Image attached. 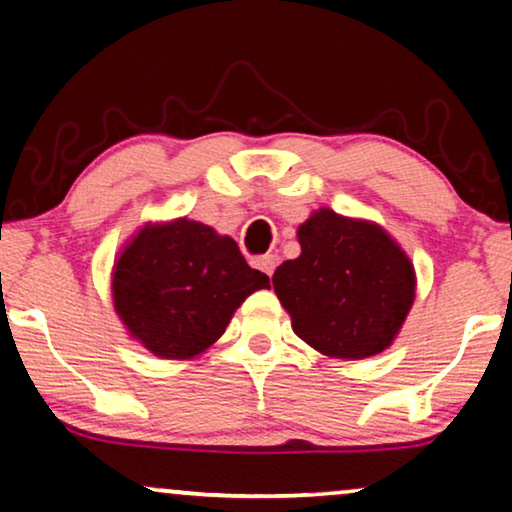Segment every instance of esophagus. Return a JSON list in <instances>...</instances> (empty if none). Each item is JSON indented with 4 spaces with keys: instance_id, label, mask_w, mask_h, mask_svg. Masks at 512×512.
Masks as SVG:
<instances>
[{
    "instance_id": "1",
    "label": "esophagus",
    "mask_w": 512,
    "mask_h": 512,
    "mask_svg": "<svg viewBox=\"0 0 512 512\" xmlns=\"http://www.w3.org/2000/svg\"><path fill=\"white\" fill-rule=\"evenodd\" d=\"M256 265L265 272V275L272 277V272H275V268H277V256L275 254H265V256L258 258Z\"/></svg>"
}]
</instances>
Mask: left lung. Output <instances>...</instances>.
<instances>
[{"label":"left lung","instance_id":"1","mask_svg":"<svg viewBox=\"0 0 512 512\" xmlns=\"http://www.w3.org/2000/svg\"><path fill=\"white\" fill-rule=\"evenodd\" d=\"M300 256L272 275L291 328L331 359L384 352L401 333L417 275L410 256L380 223L321 207L298 226Z\"/></svg>","mask_w":512,"mask_h":512}]
</instances>
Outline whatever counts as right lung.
Wrapping results in <instances>:
<instances>
[{
	"instance_id": "add662e5",
	"label": "right lung",
	"mask_w": 512,
	"mask_h": 512,
	"mask_svg": "<svg viewBox=\"0 0 512 512\" xmlns=\"http://www.w3.org/2000/svg\"><path fill=\"white\" fill-rule=\"evenodd\" d=\"M258 289H270V279L249 268L233 237L186 216L144 223L111 268V298L125 331L167 361L207 352Z\"/></svg>"
}]
</instances>
